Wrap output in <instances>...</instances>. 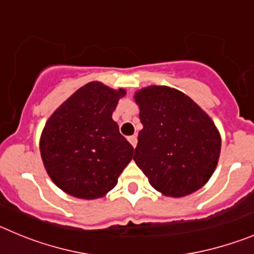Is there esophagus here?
I'll return each mask as SVG.
<instances>
[{"mask_svg":"<svg viewBox=\"0 0 254 254\" xmlns=\"http://www.w3.org/2000/svg\"><path fill=\"white\" fill-rule=\"evenodd\" d=\"M128 141H129V143H131L132 146L136 147V145H137V137H136V136H131V137L128 138Z\"/></svg>","mask_w":254,"mask_h":254,"instance_id":"esophagus-1","label":"esophagus"}]
</instances>
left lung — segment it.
I'll list each match as a JSON object with an SVG mask.
<instances>
[{"label":"left lung","instance_id":"left-lung-1","mask_svg":"<svg viewBox=\"0 0 254 254\" xmlns=\"http://www.w3.org/2000/svg\"><path fill=\"white\" fill-rule=\"evenodd\" d=\"M143 128L133 160L150 185L168 197H185L208 182L221 150L214 121L190 96L169 86L134 93Z\"/></svg>","mask_w":254,"mask_h":254}]
</instances>
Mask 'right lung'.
Returning <instances> with one entry per match:
<instances>
[{
    "label": "right lung",
    "mask_w": 254,
    "mask_h": 254,
    "mask_svg": "<svg viewBox=\"0 0 254 254\" xmlns=\"http://www.w3.org/2000/svg\"><path fill=\"white\" fill-rule=\"evenodd\" d=\"M125 95V89L89 82L48 118L40 136V155L48 176L64 193L95 199L116 187L133 154L112 118Z\"/></svg>",
    "instance_id": "1"
}]
</instances>
